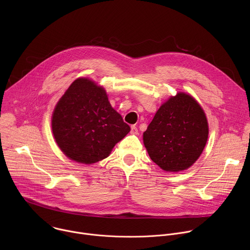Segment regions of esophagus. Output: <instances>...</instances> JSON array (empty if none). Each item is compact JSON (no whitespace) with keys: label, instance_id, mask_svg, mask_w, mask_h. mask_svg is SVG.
Instances as JSON below:
<instances>
[{"label":"esophagus","instance_id":"1","mask_svg":"<svg viewBox=\"0 0 250 250\" xmlns=\"http://www.w3.org/2000/svg\"><path fill=\"white\" fill-rule=\"evenodd\" d=\"M130 133H131V134H137V133H138V129H137V127H136L135 125H132V126H131V128H130Z\"/></svg>","mask_w":250,"mask_h":250}]
</instances>
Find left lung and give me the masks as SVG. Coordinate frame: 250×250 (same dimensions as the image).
<instances>
[{
	"label": "left lung",
	"mask_w": 250,
	"mask_h": 250,
	"mask_svg": "<svg viewBox=\"0 0 250 250\" xmlns=\"http://www.w3.org/2000/svg\"><path fill=\"white\" fill-rule=\"evenodd\" d=\"M208 125L199 103L178 93L161 104L144 132V144L151 158L167 172L192 166L207 144Z\"/></svg>",
	"instance_id": "1"
}]
</instances>
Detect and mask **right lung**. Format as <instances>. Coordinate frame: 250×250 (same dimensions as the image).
Returning a JSON list of instances; mask_svg holds the SVG:
<instances>
[{"label":"right lung","mask_w":250,"mask_h":250,"mask_svg":"<svg viewBox=\"0 0 250 250\" xmlns=\"http://www.w3.org/2000/svg\"><path fill=\"white\" fill-rule=\"evenodd\" d=\"M51 125L62 152L84 164L108 157L130 130L112 108L104 89L88 78L70 85L55 105Z\"/></svg>","instance_id":"add662e5"}]
</instances>
